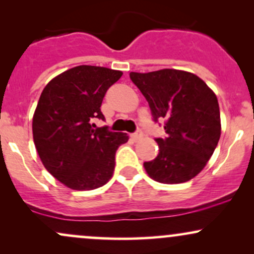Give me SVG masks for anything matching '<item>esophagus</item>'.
Wrapping results in <instances>:
<instances>
[{"label": "esophagus", "mask_w": 254, "mask_h": 254, "mask_svg": "<svg viewBox=\"0 0 254 254\" xmlns=\"http://www.w3.org/2000/svg\"><path fill=\"white\" fill-rule=\"evenodd\" d=\"M142 137H143V132H142L141 130H138V131H137V132L132 133V135H131V138H132L135 142L139 141V139H141Z\"/></svg>", "instance_id": "obj_1"}]
</instances>
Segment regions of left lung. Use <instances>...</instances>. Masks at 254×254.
Instances as JSON below:
<instances>
[{
	"mask_svg": "<svg viewBox=\"0 0 254 254\" xmlns=\"http://www.w3.org/2000/svg\"><path fill=\"white\" fill-rule=\"evenodd\" d=\"M147 99L154 121L165 118L166 138H156L159 155L144 162L151 179L162 184L191 180L205 167L221 136L216 95L200 77L177 69L130 72Z\"/></svg>",
	"mask_w": 254,
	"mask_h": 254,
	"instance_id": "obj_1",
	"label": "left lung"
}]
</instances>
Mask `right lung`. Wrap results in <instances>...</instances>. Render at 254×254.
<instances>
[{
    "mask_svg": "<svg viewBox=\"0 0 254 254\" xmlns=\"http://www.w3.org/2000/svg\"><path fill=\"white\" fill-rule=\"evenodd\" d=\"M123 72L78 65L57 75L45 86L34 111L32 130L44 167L66 188L94 190L113 176L116 151L129 139L124 132L97 127L105 119V93Z\"/></svg>",
    "mask_w": 254,
    "mask_h": 254,
    "instance_id": "right-lung-1",
    "label": "right lung"
}]
</instances>
